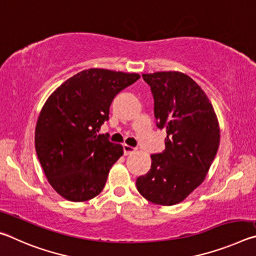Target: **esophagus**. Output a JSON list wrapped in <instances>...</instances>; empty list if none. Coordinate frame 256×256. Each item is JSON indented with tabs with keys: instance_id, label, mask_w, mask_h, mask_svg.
<instances>
[{
	"instance_id": "esophagus-1",
	"label": "esophagus",
	"mask_w": 256,
	"mask_h": 256,
	"mask_svg": "<svg viewBox=\"0 0 256 256\" xmlns=\"http://www.w3.org/2000/svg\"><path fill=\"white\" fill-rule=\"evenodd\" d=\"M123 151H124V154H132V152H134V151H136V148H134V146H128L126 144H123Z\"/></svg>"
}]
</instances>
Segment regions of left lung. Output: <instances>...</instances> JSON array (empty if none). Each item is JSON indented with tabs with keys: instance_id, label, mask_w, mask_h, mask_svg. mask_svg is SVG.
<instances>
[{
	"instance_id": "obj_1",
	"label": "left lung",
	"mask_w": 256,
	"mask_h": 256,
	"mask_svg": "<svg viewBox=\"0 0 256 256\" xmlns=\"http://www.w3.org/2000/svg\"><path fill=\"white\" fill-rule=\"evenodd\" d=\"M154 96L159 128H164V150L151 154V168L136 178L146 200L160 206L180 203L206 178L220 141L214 107L196 81L180 72L142 74Z\"/></svg>"
}]
</instances>
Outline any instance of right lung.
<instances>
[{"instance_id":"add662e5","label":"right lung","mask_w":256,"mask_h":256,"mask_svg":"<svg viewBox=\"0 0 256 256\" xmlns=\"http://www.w3.org/2000/svg\"><path fill=\"white\" fill-rule=\"evenodd\" d=\"M138 79L136 73L89 68L47 99L37 120L34 146L47 180L60 196L82 202L102 190L123 146L98 132L110 120L112 99Z\"/></svg>"}]
</instances>
